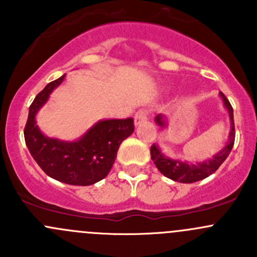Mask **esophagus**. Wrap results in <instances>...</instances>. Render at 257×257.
Wrapping results in <instances>:
<instances>
[{
	"instance_id": "obj_1",
	"label": "esophagus",
	"mask_w": 257,
	"mask_h": 257,
	"mask_svg": "<svg viewBox=\"0 0 257 257\" xmlns=\"http://www.w3.org/2000/svg\"><path fill=\"white\" fill-rule=\"evenodd\" d=\"M148 116H149V110H148L147 108H142V109H139L138 112L136 113V115H134L136 125H139V124H142L143 121L147 120Z\"/></svg>"
}]
</instances>
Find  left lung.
<instances>
[{
  "label": "left lung",
  "instance_id": "obj_1",
  "mask_svg": "<svg viewBox=\"0 0 257 257\" xmlns=\"http://www.w3.org/2000/svg\"><path fill=\"white\" fill-rule=\"evenodd\" d=\"M220 97L224 100V105L227 109L230 115V121H231V132H230L229 142L225 145L224 149L220 153H217L212 159L206 160L203 163H196V164H189V163H183L180 160H173L169 158L164 157L159 148L155 144L150 147V157L152 160L154 162L155 167L158 168L160 173L164 177L172 179L174 181H179V183H195V181L203 180V179L208 178L209 175L214 174L220 165L225 162L227 155L231 152L232 147H234L235 142V124H234V110H232L231 104H230L229 99L225 97L224 93L220 92ZM157 123L160 126L165 125L164 118L162 114H158L155 118Z\"/></svg>",
  "mask_w": 257,
  "mask_h": 257
}]
</instances>
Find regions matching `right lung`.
<instances>
[{"mask_svg": "<svg viewBox=\"0 0 257 257\" xmlns=\"http://www.w3.org/2000/svg\"><path fill=\"white\" fill-rule=\"evenodd\" d=\"M63 78L62 76L48 83L30 105L23 131L26 145L48 177L69 185H92L110 172L119 145L134 132V120L132 118L102 120L83 138L71 143L47 138L36 125L35 116Z\"/></svg>", "mask_w": 257, "mask_h": 257, "instance_id": "add662e5", "label": "right lung"}]
</instances>
